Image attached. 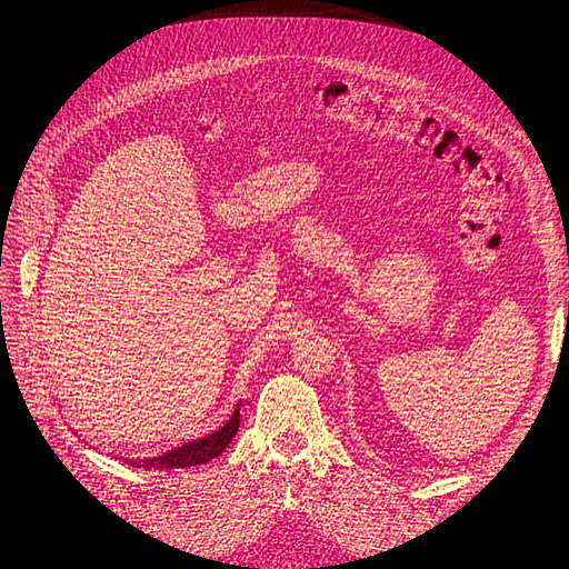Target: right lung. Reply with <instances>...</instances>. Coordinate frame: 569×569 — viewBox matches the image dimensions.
<instances>
[{"label":"right lung","instance_id":"add662e5","mask_svg":"<svg viewBox=\"0 0 569 569\" xmlns=\"http://www.w3.org/2000/svg\"><path fill=\"white\" fill-rule=\"evenodd\" d=\"M239 429V403L232 408L230 416L226 418L220 427H216L213 432L203 435V437H184L180 443L168 446L163 451L151 453L142 460H137L132 465H140V468L147 470H180V468H194V465H203L220 456L228 449V443L237 435Z\"/></svg>","mask_w":569,"mask_h":569}]
</instances>
